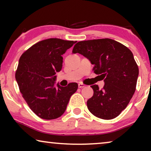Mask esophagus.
<instances>
[{
  "label": "esophagus",
  "mask_w": 151,
  "mask_h": 151,
  "mask_svg": "<svg viewBox=\"0 0 151 151\" xmlns=\"http://www.w3.org/2000/svg\"><path fill=\"white\" fill-rule=\"evenodd\" d=\"M84 86H85V85H84L83 83H82V82H80V83L78 84V87L79 88H83Z\"/></svg>",
  "instance_id": "34e87169"
}]
</instances>
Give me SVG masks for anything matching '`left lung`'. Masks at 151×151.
Returning a JSON list of instances; mask_svg holds the SVG:
<instances>
[{
  "label": "left lung",
  "instance_id": "1",
  "mask_svg": "<svg viewBox=\"0 0 151 151\" xmlns=\"http://www.w3.org/2000/svg\"><path fill=\"white\" fill-rule=\"evenodd\" d=\"M73 53L84 55L94 65V73L102 76L104 86H91L93 96L87 107L95 116L111 119L126 109L135 91L139 69L129 48L109 38L78 42Z\"/></svg>",
  "mask_w": 151,
  "mask_h": 151
}]
</instances>
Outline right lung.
<instances>
[{"label": "right lung", "instance_id": "obj_1", "mask_svg": "<svg viewBox=\"0 0 151 151\" xmlns=\"http://www.w3.org/2000/svg\"><path fill=\"white\" fill-rule=\"evenodd\" d=\"M76 41L49 38L40 41L20 56L16 80L22 96L40 118L53 119L65 113L70 98L78 89L76 82L55 85L57 72L63 67V55Z\"/></svg>", "mask_w": 151, "mask_h": 151}]
</instances>
